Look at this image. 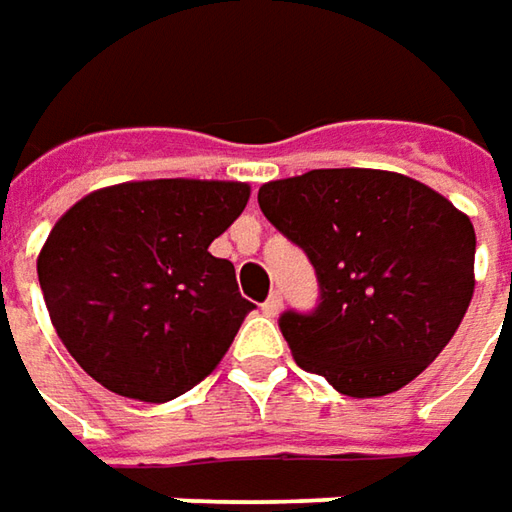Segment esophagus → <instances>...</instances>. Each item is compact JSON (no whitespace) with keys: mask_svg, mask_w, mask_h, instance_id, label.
<instances>
[{"mask_svg":"<svg viewBox=\"0 0 512 512\" xmlns=\"http://www.w3.org/2000/svg\"><path fill=\"white\" fill-rule=\"evenodd\" d=\"M262 313L270 316V319H273V316H279V313H282V296H279V293H270V299L262 305Z\"/></svg>","mask_w":512,"mask_h":512,"instance_id":"obj_1","label":"esophagus"}]
</instances>
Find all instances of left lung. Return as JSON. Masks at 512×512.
<instances>
[{
  "label": "left lung",
  "instance_id": "left-lung-1",
  "mask_svg": "<svg viewBox=\"0 0 512 512\" xmlns=\"http://www.w3.org/2000/svg\"><path fill=\"white\" fill-rule=\"evenodd\" d=\"M259 207L305 250L322 290L313 313L279 319L282 336L342 396L413 382L462 325L476 230L433 187L390 170H307L259 187Z\"/></svg>",
  "mask_w": 512,
  "mask_h": 512
}]
</instances>
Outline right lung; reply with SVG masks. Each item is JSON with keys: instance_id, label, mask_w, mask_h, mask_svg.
I'll use <instances>...</instances> for the list:
<instances>
[{"instance_id": "add662e5", "label": "right lung", "mask_w": 512, "mask_h": 512, "mask_svg": "<svg viewBox=\"0 0 512 512\" xmlns=\"http://www.w3.org/2000/svg\"><path fill=\"white\" fill-rule=\"evenodd\" d=\"M247 199L245 182H122L53 225L36 273L56 336L88 376L162 404L216 370L253 305L207 247Z\"/></svg>"}]
</instances>
